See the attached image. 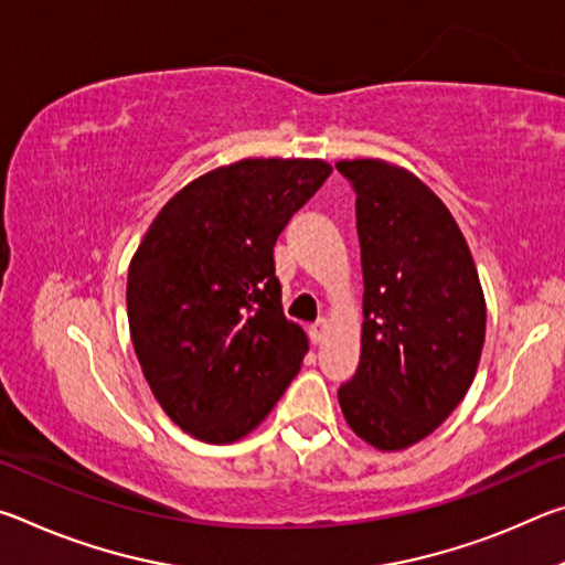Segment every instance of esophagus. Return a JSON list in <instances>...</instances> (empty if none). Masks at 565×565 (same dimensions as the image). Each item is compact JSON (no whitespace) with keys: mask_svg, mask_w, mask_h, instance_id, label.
Returning <instances> with one entry per match:
<instances>
[{"mask_svg":"<svg viewBox=\"0 0 565 565\" xmlns=\"http://www.w3.org/2000/svg\"><path fill=\"white\" fill-rule=\"evenodd\" d=\"M327 333H329V321L327 319L313 321L311 327H309V337H311L313 343H321L323 339H327Z\"/></svg>","mask_w":565,"mask_h":565,"instance_id":"34e87169","label":"esophagus"}]
</instances>
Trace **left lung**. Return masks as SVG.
Wrapping results in <instances>:
<instances>
[{
    "instance_id": "1",
    "label": "left lung",
    "mask_w": 565,
    "mask_h": 565,
    "mask_svg": "<svg viewBox=\"0 0 565 565\" xmlns=\"http://www.w3.org/2000/svg\"><path fill=\"white\" fill-rule=\"evenodd\" d=\"M356 191L363 329L356 374L339 388L353 434L379 451L418 444L461 404L486 337L468 244L424 181L379 159L339 161Z\"/></svg>"
}]
</instances>
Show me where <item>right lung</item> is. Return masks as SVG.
<instances>
[{"label":"right lung","instance_id":"1","mask_svg":"<svg viewBox=\"0 0 565 565\" xmlns=\"http://www.w3.org/2000/svg\"><path fill=\"white\" fill-rule=\"evenodd\" d=\"M321 159H244L171 196L129 264L131 343L179 428L232 444L269 416L309 341L284 317L274 244L317 194Z\"/></svg>","mask_w":565,"mask_h":565}]
</instances>
